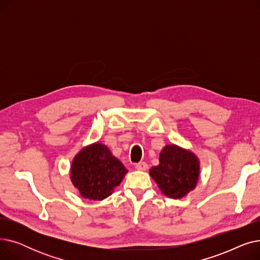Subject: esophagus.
Masks as SVG:
<instances>
[{
  "mask_svg": "<svg viewBox=\"0 0 260 260\" xmlns=\"http://www.w3.org/2000/svg\"><path fill=\"white\" fill-rule=\"evenodd\" d=\"M135 168L137 169L138 171H146L148 169V166L146 165L145 162H139V163H137V165H136Z\"/></svg>",
  "mask_w": 260,
  "mask_h": 260,
  "instance_id": "1",
  "label": "esophagus"
}]
</instances>
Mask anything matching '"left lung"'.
<instances>
[{
	"mask_svg": "<svg viewBox=\"0 0 260 260\" xmlns=\"http://www.w3.org/2000/svg\"><path fill=\"white\" fill-rule=\"evenodd\" d=\"M161 192L173 199H180L193 190L200 175V162L197 156L176 144L162 148L159 166L149 170Z\"/></svg>",
	"mask_w": 260,
	"mask_h": 260,
	"instance_id": "1",
	"label": "left lung"
}]
</instances>
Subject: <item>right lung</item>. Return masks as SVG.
I'll list each match as a JSON object with an SVG mask.
<instances>
[{
  "label": "right lung",
  "instance_id": "1",
  "mask_svg": "<svg viewBox=\"0 0 260 260\" xmlns=\"http://www.w3.org/2000/svg\"><path fill=\"white\" fill-rule=\"evenodd\" d=\"M127 170L109 148L99 142L83 147L75 156L71 180L80 195L89 200H103L124 178Z\"/></svg>",
  "mask_w": 260,
  "mask_h": 260
}]
</instances>
